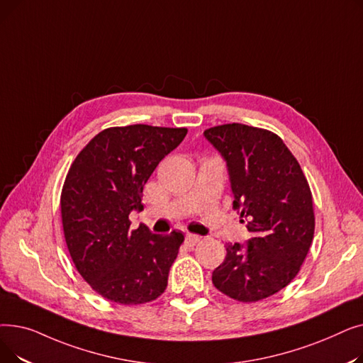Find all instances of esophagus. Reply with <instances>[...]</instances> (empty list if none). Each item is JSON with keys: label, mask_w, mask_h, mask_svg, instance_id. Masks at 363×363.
I'll list each match as a JSON object with an SVG mask.
<instances>
[{"label": "esophagus", "mask_w": 363, "mask_h": 363, "mask_svg": "<svg viewBox=\"0 0 363 363\" xmlns=\"http://www.w3.org/2000/svg\"><path fill=\"white\" fill-rule=\"evenodd\" d=\"M185 242H186L189 247H194L197 242H200V237L196 235V234H186V235H185Z\"/></svg>", "instance_id": "obj_1"}]
</instances>
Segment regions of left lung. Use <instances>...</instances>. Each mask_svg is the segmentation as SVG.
Masks as SVG:
<instances>
[{
	"mask_svg": "<svg viewBox=\"0 0 363 363\" xmlns=\"http://www.w3.org/2000/svg\"><path fill=\"white\" fill-rule=\"evenodd\" d=\"M204 137L226 160L234 208L253 238L226 244L212 274L215 287L237 301L274 296L296 278L315 233L313 199L297 159L277 133L242 123L208 128Z\"/></svg>",
	"mask_w": 363,
	"mask_h": 363,
	"instance_id": "left-lung-1",
	"label": "left lung"
}]
</instances>
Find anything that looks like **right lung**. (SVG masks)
Instances as JSON below:
<instances>
[{
    "label": "right lung",
    "mask_w": 363,
    "mask_h": 363,
    "mask_svg": "<svg viewBox=\"0 0 363 363\" xmlns=\"http://www.w3.org/2000/svg\"><path fill=\"white\" fill-rule=\"evenodd\" d=\"M186 128L113 126L97 133L66 175L60 207L67 250L81 277L104 298L144 304L160 297L184 242L181 231L129 230L143 188Z\"/></svg>",
    "instance_id": "obj_1"
}]
</instances>
